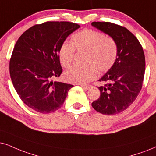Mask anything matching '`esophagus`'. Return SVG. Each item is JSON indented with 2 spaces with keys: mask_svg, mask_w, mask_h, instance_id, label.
I'll list each match as a JSON object with an SVG mask.
<instances>
[{
  "mask_svg": "<svg viewBox=\"0 0 156 156\" xmlns=\"http://www.w3.org/2000/svg\"><path fill=\"white\" fill-rule=\"evenodd\" d=\"M80 86H81L82 88H83L84 89L88 90L90 88V85H86V84H80Z\"/></svg>",
  "mask_w": 156,
  "mask_h": 156,
  "instance_id": "34e87169",
  "label": "esophagus"
}]
</instances>
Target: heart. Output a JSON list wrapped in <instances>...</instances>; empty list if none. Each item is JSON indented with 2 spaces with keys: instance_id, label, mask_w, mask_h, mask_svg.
<instances>
[{
  "instance_id": "heart-1",
  "label": "heart",
  "mask_w": 156,
  "mask_h": 156,
  "mask_svg": "<svg viewBox=\"0 0 156 156\" xmlns=\"http://www.w3.org/2000/svg\"><path fill=\"white\" fill-rule=\"evenodd\" d=\"M75 49L85 52L82 66H75L65 73L64 78L71 83L83 84L96 78V71L104 73L113 66L117 57V45L112 37L93 29H84L72 37V43L65 42L59 50V59L64 68L72 64Z\"/></svg>"
}]
</instances>
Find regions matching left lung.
<instances>
[{
  "instance_id": "obj_1",
  "label": "left lung",
  "mask_w": 156,
  "mask_h": 156,
  "mask_svg": "<svg viewBox=\"0 0 156 156\" xmlns=\"http://www.w3.org/2000/svg\"><path fill=\"white\" fill-rule=\"evenodd\" d=\"M91 25L108 34L117 45V57L113 66L98 80L100 96L91 104L99 113L112 115L123 112L140 91L145 75V55L140 43L125 27L110 22H92Z\"/></svg>"
}]
</instances>
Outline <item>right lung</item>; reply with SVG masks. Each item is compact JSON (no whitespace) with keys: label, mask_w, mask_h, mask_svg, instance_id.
I'll return each instance as SVG.
<instances>
[{"label":"right lung","mask_w":156,"mask_h":156,"mask_svg":"<svg viewBox=\"0 0 156 156\" xmlns=\"http://www.w3.org/2000/svg\"><path fill=\"white\" fill-rule=\"evenodd\" d=\"M78 28L68 21H47L27 29L16 43L10 76L21 101L34 111L48 114L59 109L73 86L52 79L62 72L60 48Z\"/></svg>","instance_id":"add662e5"}]
</instances>
